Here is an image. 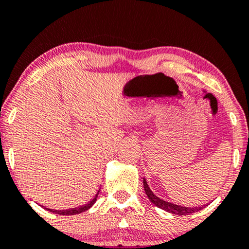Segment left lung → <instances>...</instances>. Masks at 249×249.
<instances>
[{
  "label": "left lung",
  "mask_w": 249,
  "mask_h": 249,
  "mask_svg": "<svg viewBox=\"0 0 249 249\" xmlns=\"http://www.w3.org/2000/svg\"><path fill=\"white\" fill-rule=\"evenodd\" d=\"M143 189H145V193H146V195H147L149 200H151V202L153 203L155 206H158V208L162 209V210L167 211V212H170V213L178 214V215H187V214L194 213V212L202 210L203 208H205V205L200 206V208H184V206L173 204V203L166 202V200L159 198L158 196H155V195L153 194V191L149 189L147 182H146L145 178H143Z\"/></svg>",
  "instance_id": "8db88e82"
}]
</instances>
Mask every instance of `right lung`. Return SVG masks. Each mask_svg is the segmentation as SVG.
I'll use <instances>...</instances> for the list:
<instances>
[{"label":"right lung","mask_w":249,"mask_h":249,"mask_svg":"<svg viewBox=\"0 0 249 249\" xmlns=\"http://www.w3.org/2000/svg\"><path fill=\"white\" fill-rule=\"evenodd\" d=\"M98 193H100V190H98ZM98 193L96 194V196L94 197V199H91L90 202L88 203V204L86 205H82V206H79V208H75V209H71V210H52V209H47V210L53 212V213H58V214H62V215H71V214H77V213H81V212H85L88 210V209H90L92 205H94V203L96 202V199H97V196H98Z\"/></svg>","instance_id":"obj_1"}]
</instances>
